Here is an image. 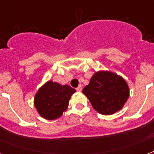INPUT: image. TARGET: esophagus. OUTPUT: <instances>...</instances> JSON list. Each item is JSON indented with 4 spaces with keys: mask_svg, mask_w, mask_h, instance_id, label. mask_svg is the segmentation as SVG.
<instances>
[{
    "mask_svg": "<svg viewBox=\"0 0 154 154\" xmlns=\"http://www.w3.org/2000/svg\"><path fill=\"white\" fill-rule=\"evenodd\" d=\"M76 90H77V91H81L82 90V87L81 85H79V86L76 88Z\"/></svg>",
    "mask_w": 154,
    "mask_h": 154,
    "instance_id": "esophagus-1",
    "label": "esophagus"
}]
</instances>
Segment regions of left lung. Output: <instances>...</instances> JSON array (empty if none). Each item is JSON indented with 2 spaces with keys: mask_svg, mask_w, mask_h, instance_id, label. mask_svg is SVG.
Listing matches in <instances>:
<instances>
[{
  "mask_svg": "<svg viewBox=\"0 0 154 154\" xmlns=\"http://www.w3.org/2000/svg\"><path fill=\"white\" fill-rule=\"evenodd\" d=\"M82 93L98 113L110 116L124 107L129 97V88L121 76L101 70L92 75Z\"/></svg>",
  "mask_w": 154,
  "mask_h": 154,
  "instance_id": "8db88e82",
  "label": "left lung"
}]
</instances>
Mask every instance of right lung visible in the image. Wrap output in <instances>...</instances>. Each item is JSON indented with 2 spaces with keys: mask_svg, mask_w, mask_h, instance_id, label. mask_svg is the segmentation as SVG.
Returning a JSON list of instances; mask_svg holds the SVG:
<instances>
[{
  "mask_svg": "<svg viewBox=\"0 0 154 154\" xmlns=\"http://www.w3.org/2000/svg\"><path fill=\"white\" fill-rule=\"evenodd\" d=\"M76 90L68 85L48 81L35 95L34 106L44 119L53 120L60 118L67 110L69 100Z\"/></svg>",
  "mask_w": 154,
  "mask_h": 154,
  "instance_id": "right-lung-1",
  "label": "right lung"
}]
</instances>
